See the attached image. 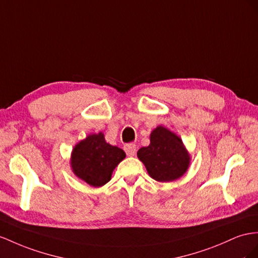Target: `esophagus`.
Segmentation results:
<instances>
[{"instance_id":"esophagus-1","label":"esophagus","mask_w":258,"mask_h":258,"mask_svg":"<svg viewBox=\"0 0 258 258\" xmlns=\"http://www.w3.org/2000/svg\"><path fill=\"white\" fill-rule=\"evenodd\" d=\"M124 150H125V153H126L127 156H130V157L135 156V154H136V145L135 144H126L124 146Z\"/></svg>"}]
</instances>
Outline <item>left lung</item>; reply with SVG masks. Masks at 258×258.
I'll return each mask as SVG.
<instances>
[{
	"instance_id": "obj_1",
	"label": "left lung",
	"mask_w": 258,
	"mask_h": 258,
	"mask_svg": "<svg viewBox=\"0 0 258 258\" xmlns=\"http://www.w3.org/2000/svg\"><path fill=\"white\" fill-rule=\"evenodd\" d=\"M137 157L148 174L158 182L180 179L187 171L190 160L181 138L161 125L151 132L149 146L138 150Z\"/></svg>"
}]
</instances>
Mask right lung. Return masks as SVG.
<instances>
[{
	"label": "right lung",
	"mask_w": 258,
	"mask_h": 258,
	"mask_svg": "<svg viewBox=\"0 0 258 258\" xmlns=\"http://www.w3.org/2000/svg\"><path fill=\"white\" fill-rule=\"evenodd\" d=\"M125 158V153L112 146L101 133L88 135L75 145L71 155L74 174L90 186L100 187L111 180L115 167Z\"/></svg>",
	"instance_id": "1"
}]
</instances>
